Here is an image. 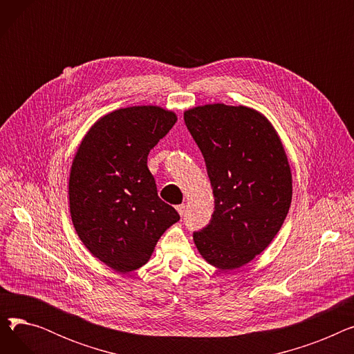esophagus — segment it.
Listing matches in <instances>:
<instances>
[{"label":"esophagus","mask_w":354,"mask_h":354,"mask_svg":"<svg viewBox=\"0 0 354 354\" xmlns=\"http://www.w3.org/2000/svg\"><path fill=\"white\" fill-rule=\"evenodd\" d=\"M176 211H178V214H179L180 216L185 215V205H183V203H180V205L176 207Z\"/></svg>","instance_id":"obj_1"}]
</instances>
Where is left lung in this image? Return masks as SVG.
I'll list each match as a JSON object with an SVG mask.
<instances>
[{"label":"left lung","mask_w":354,"mask_h":354,"mask_svg":"<svg viewBox=\"0 0 354 354\" xmlns=\"http://www.w3.org/2000/svg\"><path fill=\"white\" fill-rule=\"evenodd\" d=\"M207 163L215 196L209 224L194 232L207 263L235 270L280 231L292 196L290 163L270 120L247 106L214 103L183 113Z\"/></svg>","instance_id":"8db88e82"}]
</instances>
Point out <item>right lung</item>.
<instances>
[{"instance_id": "obj_1", "label": "right lung", "mask_w": 354, "mask_h": 354, "mask_svg": "<svg viewBox=\"0 0 354 354\" xmlns=\"http://www.w3.org/2000/svg\"><path fill=\"white\" fill-rule=\"evenodd\" d=\"M178 120L159 106L110 111L93 124L74 155L68 201L74 230L107 267L130 272L145 266L179 214L158 196L147 167L151 149Z\"/></svg>"}]
</instances>
